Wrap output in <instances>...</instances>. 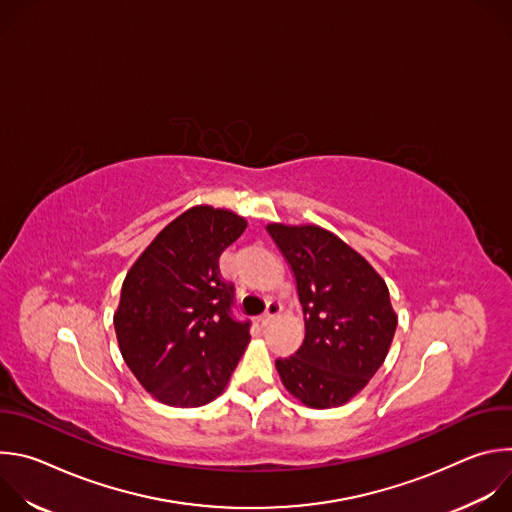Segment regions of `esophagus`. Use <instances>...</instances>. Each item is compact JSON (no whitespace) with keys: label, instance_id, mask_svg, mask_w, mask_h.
Segmentation results:
<instances>
[{"label":"esophagus","instance_id":"esophagus-1","mask_svg":"<svg viewBox=\"0 0 512 512\" xmlns=\"http://www.w3.org/2000/svg\"><path fill=\"white\" fill-rule=\"evenodd\" d=\"M279 312H281V304H279V302H275V300H273V302H269V304H267L265 314L261 316V324H263V326L271 324V322L279 316Z\"/></svg>","mask_w":512,"mask_h":512}]
</instances>
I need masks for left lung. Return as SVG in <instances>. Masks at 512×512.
<instances>
[{
  "instance_id": "left-lung-1",
  "label": "left lung",
  "mask_w": 512,
  "mask_h": 512,
  "mask_svg": "<svg viewBox=\"0 0 512 512\" xmlns=\"http://www.w3.org/2000/svg\"><path fill=\"white\" fill-rule=\"evenodd\" d=\"M267 233L294 271L306 322L294 356L275 360L281 383L308 407L344 405L375 377L393 342L387 283L326 229L271 223Z\"/></svg>"
}]
</instances>
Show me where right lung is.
<instances>
[{"label":"right lung","instance_id":"1","mask_svg":"<svg viewBox=\"0 0 512 512\" xmlns=\"http://www.w3.org/2000/svg\"><path fill=\"white\" fill-rule=\"evenodd\" d=\"M247 221L212 206L182 212L129 269L115 312L123 360L143 389L172 407L221 395L249 344V320L233 316L235 285L218 257Z\"/></svg>","mask_w":512,"mask_h":512}]
</instances>
